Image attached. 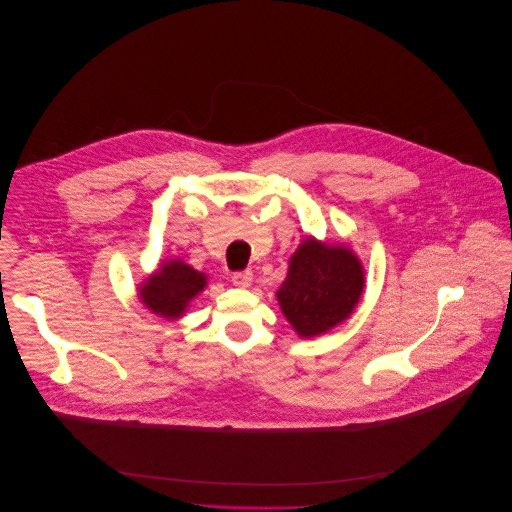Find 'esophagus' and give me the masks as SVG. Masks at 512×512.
<instances>
[{
    "label": "esophagus",
    "instance_id": "esophagus-1",
    "mask_svg": "<svg viewBox=\"0 0 512 512\" xmlns=\"http://www.w3.org/2000/svg\"><path fill=\"white\" fill-rule=\"evenodd\" d=\"M232 282H234L236 286H242V288H246V286H250V284H252V272H250V270H240V272H234V274H232Z\"/></svg>",
    "mask_w": 512,
    "mask_h": 512
}]
</instances>
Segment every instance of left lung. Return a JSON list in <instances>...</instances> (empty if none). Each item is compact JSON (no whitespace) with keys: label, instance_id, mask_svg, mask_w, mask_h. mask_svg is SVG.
Returning a JSON list of instances; mask_svg holds the SVG:
<instances>
[{"label":"left lung","instance_id":"left-lung-1","mask_svg":"<svg viewBox=\"0 0 512 512\" xmlns=\"http://www.w3.org/2000/svg\"><path fill=\"white\" fill-rule=\"evenodd\" d=\"M361 292L363 268L357 256L345 246H323L309 238L290 258L276 296L296 333L315 337L345 321Z\"/></svg>","mask_w":512,"mask_h":512}]
</instances>
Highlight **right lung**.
<instances>
[{
	"mask_svg": "<svg viewBox=\"0 0 512 512\" xmlns=\"http://www.w3.org/2000/svg\"><path fill=\"white\" fill-rule=\"evenodd\" d=\"M206 286V276L183 262H167L147 280L141 298L155 315L177 319L185 311L189 300Z\"/></svg>",
	"mask_w": 512,
	"mask_h": 512,
	"instance_id": "right-lung-1",
	"label": "right lung"
}]
</instances>
